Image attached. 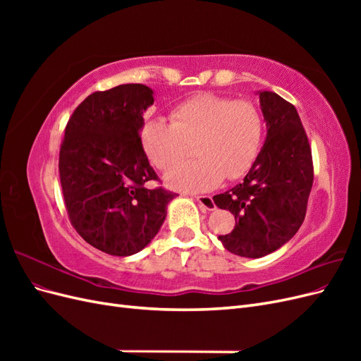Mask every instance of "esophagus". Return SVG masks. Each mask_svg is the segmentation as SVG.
I'll return each instance as SVG.
<instances>
[{"mask_svg": "<svg viewBox=\"0 0 361 361\" xmlns=\"http://www.w3.org/2000/svg\"><path fill=\"white\" fill-rule=\"evenodd\" d=\"M195 199H197L199 204L203 207V209H207V211L215 209V203H214V199L211 197V195H197Z\"/></svg>", "mask_w": 361, "mask_h": 361, "instance_id": "obj_1", "label": "esophagus"}]
</instances>
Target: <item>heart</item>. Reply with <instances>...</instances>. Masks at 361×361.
Instances as JSON below:
<instances>
[{"mask_svg": "<svg viewBox=\"0 0 361 361\" xmlns=\"http://www.w3.org/2000/svg\"><path fill=\"white\" fill-rule=\"evenodd\" d=\"M170 117V123L149 120L141 138L159 170H167L196 147L199 160L167 171L166 182L174 190H212L224 178L244 176L259 155L265 125L255 102L202 93L178 105Z\"/></svg>", "mask_w": 361, "mask_h": 361, "instance_id": "heart-1", "label": "heart"}]
</instances>
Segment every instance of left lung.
Listing matches in <instances>:
<instances>
[{"label":"left lung","mask_w":361,"mask_h":361,"mask_svg":"<svg viewBox=\"0 0 361 361\" xmlns=\"http://www.w3.org/2000/svg\"><path fill=\"white\" fill-rule=\"evenodd\" d=\"M259 99L265 145L241 183L214 195L236 221L218 239L231 253L251 259L279 250L298 232L313 185L312 149L297 108L274 92H259Z\"/></svg>","instance_id":"obj_1"}]
</instances>
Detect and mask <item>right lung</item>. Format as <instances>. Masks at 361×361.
Masks as SVG:
<instances>
[{"label":"right lung","mask_w":361,"mask_h":361,"mask_svg":"<svg viewBox=\"0 0 361 361\" xmlns=\"http://www.w3.org/2000/svg\"><path fill=\"white\" fill-rule=\"evenodd\" d=\"M154 92L122 84L94 92L75 108L64 129L59 171L75 231L111 256H130L155 238L174 192L159 182L141 143L143 113Z\"/></svg>","instance_id":"right-lung-1"}]
</instances>
